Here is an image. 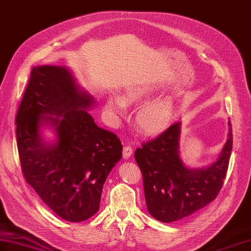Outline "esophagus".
I'll use <instances>...</instances> for the list:
<instances>
[{
  "instance_id": "obj_1",
  "label": "esophagus",
  "mask_w": 251,
  "mask_h": 251,
  "mask_svg": "<svg viewBox=\"0 0 251 251\" xmlns=\"http://www.w3.org/2000/svg\"><path fill=\"white\" fill-rule=\"evenodd\" d=\"M132 147L130 145H125L123 147V157L124 159H128L132 155Z\"/></svg>"
}]
</instances>
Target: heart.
<instances>
[{"label": "heart", "mask_w": 251, "mask_h": 251, "mask_svg": "<svg viewBox=\"0 0 251 251\" xmlns=\"http://www.w3.org/2000/svg\"><path fill=\"white\" fill-rule=\"evenodd\" d=\"M153 89L149 86L137 85L128 88L123 98L110 95L106 100V112L111 117H119L126 110V104H137L149 99ZM174 118V105L169 99H160L147 102L139 109L137 113V126L147 136L163 131Z\"/></svg>", "instance_id": "obj_1"}]
</instances>
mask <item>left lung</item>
<instances>
[{
  "label": "left lung",
  "mask_w": 251,
  "mask_h": 251,
  "mask_svg": "<svg viewBox=\"0 0 251 251\" xmlns=\"http://www.w3.org/2000/svg\"><path fill=\"white\" fill-rule=\"evenodd\" d=\"M180 122L137 149L134 158L142 172L147 210L162 223L190 216L214 201L226 178L232 151V127L220 157L205 169L190 170L179 157Z\"/></svg>",
  "instance_id": "8db88e82"
}]
</instances>
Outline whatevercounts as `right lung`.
<instances>
[{"label": "right lung", "instance_id": "1", "mask_svg": "<svg viewBox=\"0 0 251 251\" xmlns=\"http://www.w3.org/2000/svg\"><path fill=\"white\" fill-rule=\"evenodd\" d=\"M93 102L67 69L36 67L16 117L25 180L68 222L86 221L99 211L104 183L122 158L123 145L117 134L101 129L86 111ZM48 114L55 118L43 117ZM42 121L55 126L56 144L47 146L40 139Z\"/></svg>", "mask_w": 251, "mask_h": 251}]
</instances>
